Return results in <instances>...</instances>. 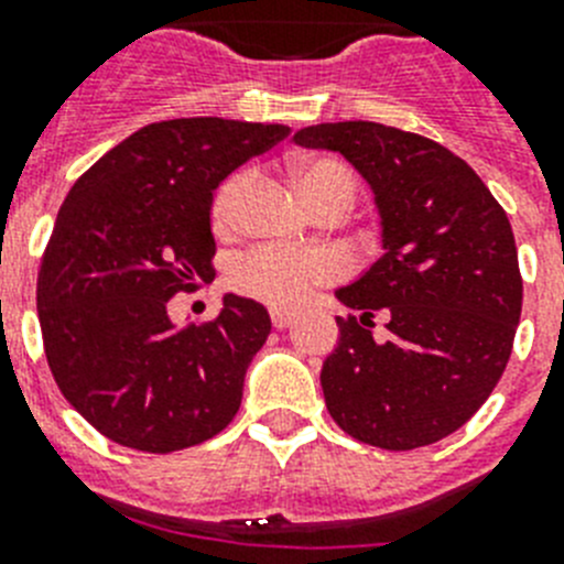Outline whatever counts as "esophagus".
Listing matches in <instances>:
<instances>
[{
  "mask_svg": "<svg viewBox=\"0 0 564 564\" xmlns=\"http://www.w3.org/2000/svg\"><path fill=\"white\" fill-rule=\"evenodd\" d=\"M296 318V313L293 311H285V307H271V322L276 330H282V327H288Z\"/></svg>",
  "mask_w": 564,
  "mask_h": 564,
  "instance_id": "34e87169",
  "label": "esophagus"
}]
</instances>
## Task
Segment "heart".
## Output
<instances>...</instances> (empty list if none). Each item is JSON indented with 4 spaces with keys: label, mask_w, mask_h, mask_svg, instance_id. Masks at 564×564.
Returning <instances> with one entry per match:
<instances>
[{
    "label": "heart",
    "mask_w": 564,
    "mask_h": 564,
    "mask_svg": "<svg viewBox=\"0 0 564 564\" xmlns=\"http://www.w3.org/2000/svg\"><path fill=\"white\" fill-rule=\"evenodd\" d=\"M293 181L313 208L327 203H344L350 208L356 200V177L350 169L330 158H305L293 163ZM248 174H231L214 194L212 220L217 228H231L239 194L246 188ZM336 273V262L325 253L291 251V248H253L231 271V285L246 296L268 305H299L316 285Z\"/></svg>",
    "instance_id": "heart-1"
}]
</instances>
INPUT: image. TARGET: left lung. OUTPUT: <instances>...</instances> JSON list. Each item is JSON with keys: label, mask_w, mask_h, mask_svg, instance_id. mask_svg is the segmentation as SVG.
<instances>
[{"label": "left lung", "mask_w": 564, "mask_h": 564, "mask_svg": "<svg viewBox=\"0 0 564 564\" xmlns=\"http://www.w3.org/2000/svg\"><path fill=\"white\" fill-rule=\"evenodd\" d=\"M293 141L352 163L381 217V259L336 291L358 316L336 318L327 412L378 449L437 443L480 410L511 356L522 311L511 223L475 169L423 134L338 121ZM376 315L383 339L371 336Z\"/></svg>", "instance_id": "left-lung-1"}]
</instances>
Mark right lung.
Wrapping results in <instances>:
<instances>
[{"mask_svg":"<svg viewBox=\"0 0 564 564\" xmlns=\"http://www.w3.org/2000/svg\"><path fill=\"white\" fill-rule=\"evenodd\" d=\"M288 132L226 118L149 123L64 197L39 268V325L58 390L109 441L166 455L237 415L268 311L228 293L214 322L177 327L166 307L214 276V188Z\"/></svg>","mask_w":564,"mask_h":564,"instance_id":"right-lung-1","label":"right lung"}]
</instances>
